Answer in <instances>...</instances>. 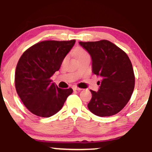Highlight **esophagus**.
<instances>
[{
  "mask_svg": "<svg viewBox=\"0 0 152 152\" xmlns=\"http://www.w3.org/2000/svg\"><path fill=\"white\" fill-rule=\"evenodd\" d=\"M73 89H74V91H81V90H82V88H78V87H76V86H74V88H73Z\"/></svg>",
  "mask_w": 152,
  "mask_h": 152,
  "instance_id": "34e87169",
  "label": "esophagus"
}]
</instances>
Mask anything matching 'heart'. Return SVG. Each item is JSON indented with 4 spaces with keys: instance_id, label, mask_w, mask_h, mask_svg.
<instances>
[{
    "instance_id": "1",
    "label": "heart",
    "mask_w": 152,
    "mask_h": 152,
    "mask_svg": "<svg viewBox=\"0 0 152 152\" xmlns=\"http://www.w3.org/2000/svg\"><path fill=\"white\" fill-rule=\"evenodd\" d=\"M86 55H88V53H87L84 50L81 49L78 51L77 57H78V58H81V57H83V56H86Z\"/></svg>"
}]
</instances>
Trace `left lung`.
<instances>
[{"instance_id":"8db88e82","label":"left lung","mask_w":152,"mask_h":152,"mask_svg":"<svg viewBox=\"0 0 152 152\" xmlns=\"http://www.w3.org/2000/svg\"><path fill=\"white\" fill-rule=\"evenodd\" d=\"M92 58V71L102 77L98 92L90 90L88 109L99 116H110L124 109L135 85L132 62L127 54L107 40L81 42Z\"/></svg>"}]
</instances>
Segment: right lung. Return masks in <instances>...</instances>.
I'll use <instances>...</instances> for the list:
<instances>
[{
	"label": "right lung",
	"mask_w": 152,
	"mask_h": 152,
	"mask_svg": "<svg viewBox=\"0 0 152 152\" xmlns=\"http://www.w3.org/2000/svg\"><path fill=\"white\" fill-rule=\"evenodd\" d=\"M76 40L44 41L22 54L15 72V86L22 102L32 114L50 117L61 109L73 93L71 88H58L50 77L58 71Z\"/></svg>",
	"instance_id": "obj_1"
}]
</instances>
